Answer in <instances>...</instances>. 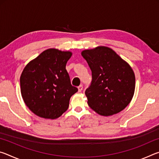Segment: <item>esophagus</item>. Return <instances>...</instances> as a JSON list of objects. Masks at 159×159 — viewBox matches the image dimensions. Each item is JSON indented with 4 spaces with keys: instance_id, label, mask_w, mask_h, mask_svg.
Returning <instances> with one entry per match:
<instances>
[{
    "instance_id": "obj_1",
    "label": "esophagus",
    "mask_w": 159,
    "mask_h": 159,
    "mask_svg": "<svg viewBox=\"0 0 159 159\" xmlns=\"http://www.w3.org/2000/svg\"><path fill=\"white\" fill-rule=\"evenodd\" d=\"M78 89H79V92H81L82 90H83V85H79V87H78Z\"/></svg>"
}]
</instances>
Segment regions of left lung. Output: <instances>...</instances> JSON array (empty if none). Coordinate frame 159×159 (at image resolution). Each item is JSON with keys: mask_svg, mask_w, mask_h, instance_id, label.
<instances>
[{"mask_svg": "<svg viewBox=\"0 0 159 159\" xmlns=\"http://www.w3.org/2000/svg\"><path fill=\"white\" fill-rule=\"evenodd\" d=\"M92 71V81L85 90L89 107L98 114L111 116L130 103L135 77L130 65L111 48L100 46L81 53Z\"/></svg>", "mask_w": 159, "mask_h": 159, "instance_id": "8db88e82", "label": "left lung"}]
</instances>
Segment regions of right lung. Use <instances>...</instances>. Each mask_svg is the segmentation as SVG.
Instances as JSON below:
<instances>
[{
	"instance_id": "right-lung-1",
	"label": "right lung",
	"mask_w": 159,
	"mask_h": 159,
	"mask_svg": "<svg viewBox=\"0 0 159 159\" xmlns=\"http://www.w3.org/2000/svg\"><path fill=\"white\" fill-rule=\"evenodd\" d=\"M71 52L48 49L31 61L20 76L22 98L31 111L44 118L55 119L69 108L72 86L66 64Z\"/></svg>"
}]
</instances>
